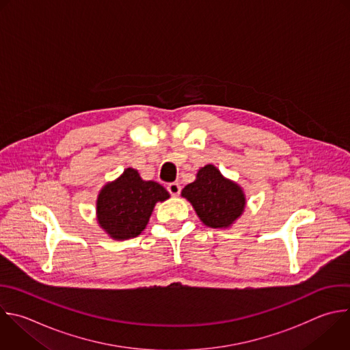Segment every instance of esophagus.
<instances>
[{
    "mask_svg": "<svg viewBox=\"0 0 350 350\" xmlns=\"http://www.w3.org/2000/svg\"><path fill=\"white\" fill-rule=\"evenodd\" d=\"M166 188H167L169 193L173 196H178L181 192V185L178 183H170V184H167Z\"/></svg>",
    "mask_w": 350,
    "mask_h": 350,
    "instance_id": "obj_1",
    "label": "esophagus"
}]
</instances>
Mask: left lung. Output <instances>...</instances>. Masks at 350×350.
Returning <instances> with one entry per match:
<instances>
[{
	"label": "left lung",
	"mask_w": 350,
	"mask_h": 350,
	"mask_svg": "<svg viewBox=\"0 0 350 350\" xmlns=\"http://www.w3.org/2000/svg\"><path fill=\"white\" fill-rule=\"evenodd\" d=\"M202 222L210 228H226L243 211L246 200L243 191L235 183L224 178L213 165L198 172L196 180L181 191Z\"/></svg>",
	"instance_id": "obj_1"
}]
</instances>
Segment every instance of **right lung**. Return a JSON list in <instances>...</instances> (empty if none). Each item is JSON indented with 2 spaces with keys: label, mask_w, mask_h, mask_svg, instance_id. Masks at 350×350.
I'll return each instance as SVG.
<instances>
[{
  "label": "right lung",
  "mask_w": 350,
  "mask_h": 350,
  "mask_svg": "<svg viewBox=\"0 0 350 350\" xmlns=\"http://www.w3.org/2000/svg\"><path fill=\"white\" fill-rule=\"evenodd\" d=\"M169 198V192L155 181H144L135 169L107 184L97 199L100 226L113 239L136 238L146 228L157 202Z\"/></svg>",
  "instance_id": "obj_1"
}]
</instances>
